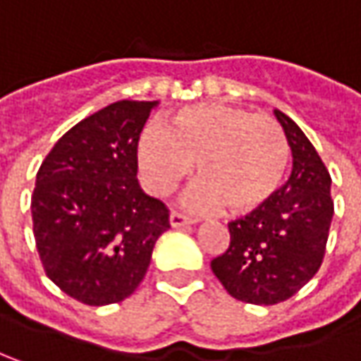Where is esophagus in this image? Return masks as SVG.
Wrapping results in <instances>:
<instances>
[{"mask_svg": "<svg viewBox=\"0 0 361 361\" xmlns=\"http://www.w3.org/2000/svg\"><path fill=\"white\" fill-rule=\"evenodd\" d=\"M194 221L190 219V216H185V214H181V212H171L169 214V224L173 226V228H180V226H188V224H192Z\"/></svg>", "mask_w": 361, "mask_h": 361, "instance_id": "obj_1", "label": "esophagus"}]
</instances>
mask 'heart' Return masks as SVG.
Listing matches in <instances>:
<instances>
[{
  "mask_svg": "<svg viewBox=\"0 0 361 361\" xmlns=\"http://www.w3.org/2000/svg\"><path fill=\"white\" fill-rule=\"evenodd\" d=\"M137 159L142 180L167 196L192 176L202 180L188 194V206L228 214H249L276 196L286 176L290 147L274 118L224 104H194L169 118L167 130L145 128Z\"/></svg>",
  "mask_w": 361,
  "mask_h": 361,
  "instance_id": "heart-1",
  "label": "heart"
}]
</instances>
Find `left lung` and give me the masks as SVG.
<instances>
[{
  "mask_svg": "<svg viewBox=\"0 0 361 361\" xmlns=\"http://www.w3.org/2000/svg\"><path fill=\"white\" fill-rule=\"evenodd\" d=\"M292 151V173L271 200L228 223L231 245L210 267L249 305H278L319 271L333 219L331 176L298 124L274 110Z\"/></svg>",
  "mask_w": 361,
  "mask_h": 361,
  "instance_id": "8db88e82",
  "label": "left lung"
}]
</instances>
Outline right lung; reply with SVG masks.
I'll use <instances>...</instances> for the list:
<instances>
[{"label":"right lung","instance_id":"1","mask_svg":"<svg viewBox=\"0 0 361 361\" xmlns=\"http://www.w3.org/2000/svg\"><path fill=\"white\" fill-rule=\"evenodd\" d=\"M157 102H114L56 140L36 173L32 224L47 276L104 307L142 282L169 210L137 180V145Z\"/></svg>","mask_w":361,"mask_h":361}]
</instances>
